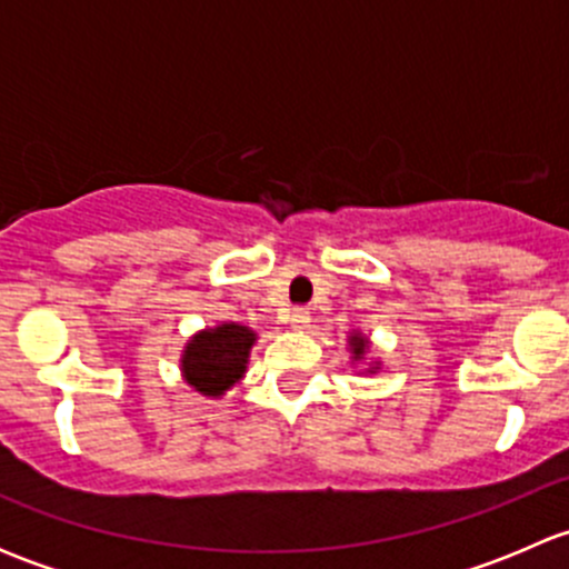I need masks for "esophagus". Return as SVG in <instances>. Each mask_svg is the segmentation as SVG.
<instances>
[{"instance_id":"esophagus-1","label":"esophagus","mask_w":569,"mask_h":569,"mask_svg":"<svg viewBox=\"0 0 569 569\" xmlns=\"http://www.w3.org/2000/svg\"><path fill=\"white\" fill-rule=\"evenodd\" d=\"M289 321L295 327H308V325H311V311H308V308H295V311H291Z\"/></svg>"}]
</instances>
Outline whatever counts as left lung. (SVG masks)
<instances>
[{
    "label": "left lung",
    "mask_w": 569,
    "mask_h": 569,
    "mask_svg": "<svg viewBox=\"0 0 569 569\" xmlns=\"http://www.w3.org/2000/svg\"><path fill=\"white\" fill-rule=\"evenodd\" d=\"M349 347H352V355H355V360H358V358H363V355H366V338L360 336V332H355V336H352V341H349Z\"/></svg>",
    "instance_id": "left-lung-1"
}]
</instances>
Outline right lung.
I'll use <instances>...</instances> for the list:
<instances>
[{"instance_id": "right-lung-1", "label": "right lung", "mask_w": 569, "mask_h": 569, "mask_svg": "<svg viewBox=\"0 0 569 569\" xmlns=\"http://www.w3.org/2000/svg\"><path fill=\"white\" fill-rule=\"evenodd\" d=\"M252 343L256 332L237 321L198 332L183 349V377L203 396H222L233 382L242 380Z\"/></svg>"}]
</instances>
